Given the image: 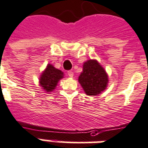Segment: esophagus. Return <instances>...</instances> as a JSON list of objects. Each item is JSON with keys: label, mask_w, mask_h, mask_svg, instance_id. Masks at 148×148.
<instances>
[{"label": "esophagus", "mask_w": 148, "mask_h": 148, "mask_svg": "<svg viewBox=\"0 0 148 148\" xmlns=\"http://www.w3.org/2000/svg\"><path fill=\"white\" fill-rule=\"evenodd\" d=\"M68 75L69 76V77H73V72H72V71H68Z\"/></svg>", "instance_id": "obj_1"}]
</instances>
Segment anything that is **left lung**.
Returning a JSON list of instances; mask_svg holds the SVG:
<instances>
[{"mask_svg": "<svg viewBox=\"0 0 148 148\" xmlns=\"http://www.w3.org/2000/svg\"><path fill=\"white\" fill-rule=\"evenodd\" d=\"M79 82L88 96H97L106 90L108 75L96 59H90L83 64Z\"/></svg>", "mask_w": 148, "mask_h": 148, "instance_id": "obj_1", "label": "left lung"}]
</instances>
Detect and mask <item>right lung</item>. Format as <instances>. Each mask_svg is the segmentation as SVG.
<instances>
[{
	"label": "right lung",
	"mask_w": 148,
	"mask_h": 148,
	"mask_svg": "<svg viewBox=\"0 0 148 148\" xmlns=\"http://www.w3.org/2000/svg\"><path fill=\"white\" fill-rule=\"evenodd\" d=\"M64 76L61 70L56 69L51 64H48L46 69L39 78V85L47 92H51L56 89L58 81Z\"/></svg>",
	"instance_id": "obj_1"
}]
</instances>
